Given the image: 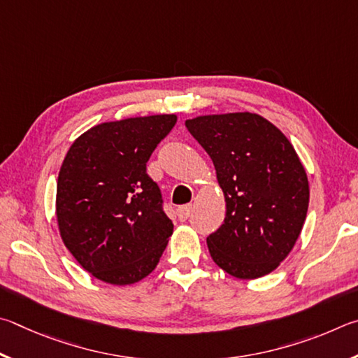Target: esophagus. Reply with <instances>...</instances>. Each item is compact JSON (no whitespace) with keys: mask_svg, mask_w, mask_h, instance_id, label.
I'll return each mask as SVG.
<instances>
[{"mask_svg":"<svg viewBox=\"0 0 358 358\" xmlns=\"http://www.w3.org/2000/svg\"><path fill=\"white\" fill-rule=\"evenodd\" d=\"M192 212H193L192 204L180 206V208H178V217H179V220H180V222L187 220V218H189V217L192 215Z\"/></svg>","mask_w":358,"mask_h":358,"instance_id":"esophagus-1","label":"esophagus"}]
</instances>
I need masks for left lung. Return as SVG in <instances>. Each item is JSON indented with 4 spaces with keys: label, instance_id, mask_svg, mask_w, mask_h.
Here are the masks:
<instances>
[{
    "label": "left lung",
    "instance_id": "left-lung-1",
    "mask_svg": "<svg viewBox=\"0 0 358 358\" xmlns=\"http://www.w3.org/2000/svg\"><path fill=\"white\" fill-rule=\"evenodd\" d=\"M214 162L227 217L208 247L218 267L259 278L294 247L308 210L306 173L289 140L259 115L199 116L185 121Z\"/></svg>",
    "mask_w": 358,
    "mask_h": 358
}]
</instances>
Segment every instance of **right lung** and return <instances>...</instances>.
I'll list each match as a JSON object with an SVG mask.
<instances>
[{"mask_svg":"<svg viewBox=\"0 0 358 358\" xmlns=\"http://www.w3.org/2000/svg\"><path fill=\"white\" fill-rule=\"evenodd\" d=\"M174 115L96 125L73 141L58 176L56 217L69 252L94 277L131 285L154 271L173 234L146 173Z\"/></svg>","mask_w":358,"mask_h":358,"instance_id":"right-lung-1","label":"right lung"}]
</instances>
